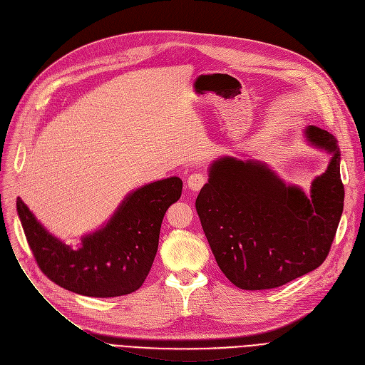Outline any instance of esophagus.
Returning a JSON list of instances; mask_svg holds the SVG:
<instances>
[{"instance_id":"obj_1","label":"esophagus","mask_w":365,"mask_h":365,"mask_svg":"<svg viewBox=\"0 0 365 365\" xmlns=\"http://www.w3.org/2000/svg\"><path fill=\"white\" fill-rule=\"evenodd\" d=\"M207 178L202 175V173H194L187 178V187L194 192H198V190L205 185Z\"/></svg>"}]
</instances>
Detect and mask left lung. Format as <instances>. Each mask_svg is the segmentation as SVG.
Wrapping results in <instances>:
<instances>
[{"mask_svg": "<svg viewBox=\"0 0 365 365\" xmlns=\"http://www.w3.org/2000/svg\"><path fill=\"white\" fill-rule=\"evenodd\" d=\"M306 139L331 153L306 195L259 161L225 157L210 167L197 213L216 262L242 290H267L308 274L325 260L343 212L340 150L333 134L306 127Z\"/></svg>", "mask_w": 365, "mask_h": 365, "instance_id": "1", "label": "left lung"}]
</instances>
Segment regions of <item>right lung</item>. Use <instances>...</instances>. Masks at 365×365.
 <instances>
[{"mask_svg":"<svg viewBox=\"0 0 365 365\" xmlns=\"http://www.w3.org/2000/svg\"><path fill=\"white\" fill-rule=\"evenodd\" d=\"M182 195V180L168 178L128 194L110 220L72 248L48 234L17 198L26 241L43 274L76 294L117 297L140 289L155 259L164 215Z\"/></svg>","mask_w":365,"mask_h":365,"instance_id":"obj_1","label":"right lung"}]
</instances>
